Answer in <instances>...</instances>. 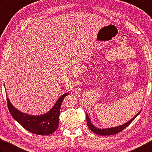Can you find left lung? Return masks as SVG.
I'll use <instances>...</instances> for the list:
<instances>
[{
	"instance_id": "left-lung-1",
	"label": "left lung",
	"mask_w": 152,
	"mask_h": 152,
	"mask_svg": "<svg viewBox=\"0 0 152 152\" xmlns=\"http://www.w3.org/2000/svg\"><path fill=\"white\" fill-rule=\"evenodd\" d=\"M140 111L139 113L136 114V115L134 117V118L130 121L129 122H128L126 123H125L124 124H122L121 126H119L117 127H114V128H107V129H100V128H98L96 127H94L92 123L91 122V121L89 118H88V114H86V116H87V125L89 129L94 132L95 134H99V135L101 136H110V135H113V134H118L119 132H121V131H122L124 128H126L127 126L130 125V123L132 122L134 119L136 118V116L138 115V114L140 113Z\"/></svg>"
}]
</instances>
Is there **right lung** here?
<instances>
[{"mask_svg": "<svg viewBox=\"0 0 152 152\" xmlns=\"http://www.w3.org/2000/svg\"><path fill=\"white\" fill-rule=\"evenodd\" d=\"M69 94L65 93L60 96L53 108L42 115L31 116L23 113L14 108L7 98L8 108L13 118L26 130L37 135H49L58 128L60 108L63 100Z\"/></svg>", "mask_w": 152, "mask_h": 152, "instance_id": "right-lung-1", "label": "right lung"}]
</instances>
